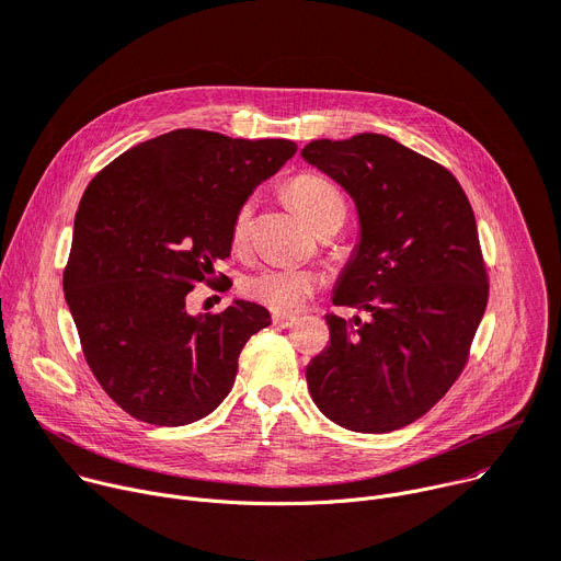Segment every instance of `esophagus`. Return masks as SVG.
Wrapping results in <instances>:
<instances>
[{"mask_svg":"<svg viewBox=\"0 0 561 561\" xmlns=\"http://www.w3.org/2000/svg\"><path fill=\"white\" fill-rule=\"evenodd\" d=\"M273 322H275L277 327H284V329H286V327H293V324H295V318H293V316H279V313H275V316H273Z\"/></svg>","mask_w":561,"mask_h":561,"instance_id":"obj_1","label":"esophagus"}]
</instances>
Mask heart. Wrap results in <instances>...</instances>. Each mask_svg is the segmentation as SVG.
Returning a JSON list of instances; mask_svg holds the SVG:
<instances>
[{
    "mask_svg": "<svg viewBox=\"0 0 561 561\" xmlns=\"http://www.w3.org/2000/svg\"><path fill=\"white\" fill-rule=\"evenodd\" d=\"M284 194L293 203V207L300 211L309 226L316 228L320 220L329 216H343L347 211V201L343 192L331 180L316 175V173H297L284 184ZM250 216L252 203H243L230 226V241L241 245L250 230ZM318 288L316 275L307 271H295L284 266H268L256 273H250L241 282V290L252 302L264 305L279 316H293L300 311Z\"/></svg>",
    "mask_w": 561,
    "mask_h": 561,
    "instance_id": "b5f03b06",
    "label": "heart"
}]
</instances>
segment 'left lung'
<instances>
[{
	"label": "left lung",
	"instance_id": "1",
	"mask_svg": "<svg viewBox=\"0 0 561 561\" xmlns=\"http://www.w3.org/2000/svg\"><path fill=\"white\" fill-rule=\"evenodd\" d=\"M302 158L354 198L360 241L333 290L329 347L307 367L316 405L343 428L390 433L449 392L469 358L490 284L473 209L442 164L360 133Z\"/></svg>",
	"mask_w": 561,
	"mask_h": 561
}]
</instances>
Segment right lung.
I'll list each match as a JSON object with an SVG mask.
<instances>
[{
  "label": "right lung",
  "instance_id": "obj_1",
  "mask_svg": "<svg viewBox=\"0 0 561 561\" xmlns=\"http://www.w3.org/2000/svg\"><path fill=\"white\" fill-rule=\"evenodd\" d=\"M295 151L290 139L180 128L128 148L88 184L65 300L92 375L135 420L192 424L232 390L239 354L271 313L234 300L192 316L186 295L211 284L237 209Z\"/></svg>",
  "mask_w": 561,
  "mask_h": 561
}]
</instances>
